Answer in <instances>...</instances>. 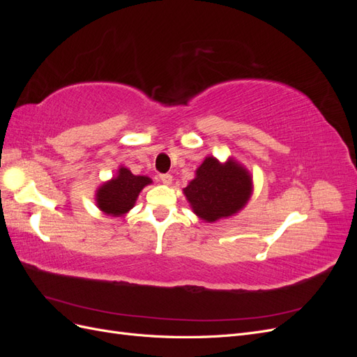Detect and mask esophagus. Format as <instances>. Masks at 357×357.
I'll return each instance as SVG.
<instances>
[{
	"instance_id": "1",
	"label": "esophagus",
	"mask_w": 357,
	"mask_h": 357,
	"mask_svg": "<svg viewBox=\"0 0 357 357\" xmlns=\"http://www.w3.org/2000/svg\"><path fill=\"white\" fill-rule=\"evenodd\" d=\"M160 181L164 183V185H171L172 176L171 174H160Z\"/></svg>"
}]
</instances>
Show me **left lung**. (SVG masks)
<instances>
[{
  "instance_id": "left-lung-1",
  "label": "left lung",
  "mask_w": 357,
  "mask_h": 357,
  "mask_svg": "<svg viewBox=\"0 0 357 357\" xmlns=\"http://www.w3.org/2000/svg\"><path fill=\"white\" fill-rule=\"evenodd\" d=\"M192 211L207 223L241 211L253 193V177L234 158L220 162L207 156L195 171V178L183 189Z\"/></svg>"
}]
</instances>
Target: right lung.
Listing matches in <instances>:
<instances>
[{"label": "right lung", "mask_w": 357, "mask_h": 357, "mask_svg": "<svg viewBox=\"0 0 357 357\" xmlns=\"http://www.w3.org/2000/svg\"><path fill=\"white\" fill-rule=\"evenodd\" d=\"M152 183V178L147 176H134L131 169L119 167L116 176L95 190L96 207L104 214L122 218L134 207L139 192Z\"/></svg>", "instance_id": "add662e5"}]
</instances>
